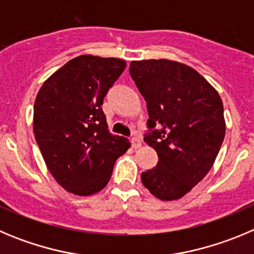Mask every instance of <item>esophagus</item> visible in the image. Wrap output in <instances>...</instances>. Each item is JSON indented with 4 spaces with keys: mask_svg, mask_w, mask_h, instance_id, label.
I'll return each instance as SVG.
<instances>
[{
    "mask_svg": "<svg viewBox=\"0 0 254 254\" xmlns=\"http://www.w3.org/2000/svg\"><path fill=\"white\" fill-rule=\"evenodd\" d=\"M131 143H132V147L133 148H139L141 147V145H142V142H141V138H139V136H133L131 138Z\"/></svg>",
    "mask_w": 254,
    "mask_h": 254,
    "instance_id": "obj_1",
    "label": "esophagus"
}]
</instances>
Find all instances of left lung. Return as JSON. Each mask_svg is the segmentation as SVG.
<instances>
[{
	"label": "left lung",
	"mask_w": 254,
	"mask_h": 254,
	"mask_svg": "<svg viewBox=\"0 0 254 254\" xmlns=\"http://www.w3.org/2000/svg\"><path fill=\"white\" fill-rule=\"evenodd\" d=\"M129 74L147 103L143 139L159 155L141 180L159 199H180L209 173L219 152L225 134L222 99L196 70L178 62H132Z\"/></svg>",
	"instance_id": "8db88e82"
}]
</instances>
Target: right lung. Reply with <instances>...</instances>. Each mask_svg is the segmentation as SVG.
I'll return each mask as SVG.
<instances>
[{
    "label": "right lung",
    "mask_w": 254,
    "mask_h": 254,
    "mask_svg": "<svg viewBox=\"0 0 254 254\" xmlns=\"http://www.w3.org/2000/svg\"><path fill=\"white\" fill-rule=\"evenodd\" d=\"M126 69L116 58L80 55L43 84L34 104V133L51 175L65 190L87 196L108 184L127 138L112 134L102 104Z\"/></svg>",
    "instance_id": "obj_1"
}]
</instances>
